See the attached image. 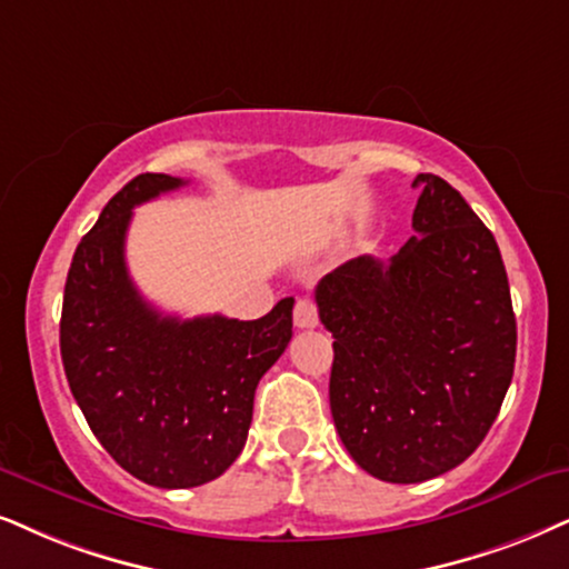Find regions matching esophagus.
<instances>
[{"label":"esophagus","mask_w":569,"mask_h":569,"mask_svg":"<svg viewBox=\"0 0 569 569\" xmlns=\"http://www.w3.org/2000/svg\"><path fill=\"white\" fill-rule=\"evenodd\" d=\"M293 322L297 328H315L320 322L318 318V305L312 299H299L297 307H293Z\"/></svg>","instance_id":"34e87169"}]
</instances>
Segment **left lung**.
Instances as JSON below:
<instances>
[{
    "instance_id": "1",
    "label": "left lung",
    "mask_w": 569,
    "mask_h": 569,
    "mask_svg": "<svg viewBox=\"0 0 569 569\" xmlns=\"http://www.w3.org/2000/svg\"><path fill=\"white\" fill-rule=\"evenodd\" d=\"M415 236L315 289L333 333L330 412L351 459L386 483L462 465L512 383L517 322L493 233L433 172L415 178Z\"/></svg>"
}]
</instances>
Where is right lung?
Wrapping results in <instances>:
<instances>
[{
  "label": "right lung",
  "mask_w": 569,
  "mask_h": 569,
  "mask_svg": "<svg viewBox=\"0 0 569 569\" xmlns=\"http://www.w3.org/2000/svg\"><path fill=\"white\" fill-rule=\"evenodd\" d=\"M186 181L143 172L78 243L64 280L60 351L81 412L133 478L157 488L210 483L241 455L254 391L291 341L293 299L260 320L162 315L133 286V207Z\"/></svg>",
  "instance_id": "1"
}]
</instances>
